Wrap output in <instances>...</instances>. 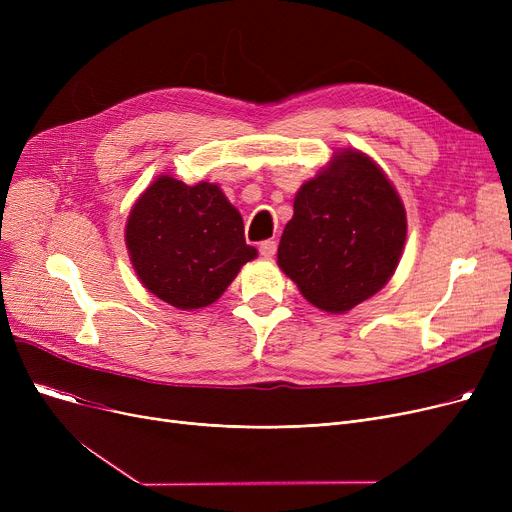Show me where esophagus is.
<instances>
[{"instance_id":"34e87169","label":"esophagus","mask_w":512,"mask_h":512,"mask_svg":"<svg viewBox=\"0 0 512 512\" xmlns=\"http://www.w3.org/2000/svg\"><path fill=\"white\" fill-rule=\"evenodd\" d=\"M276 249H278L276 240H261V242H259V253H261L263 257H267V259L276 255Z\"/></svg>"}]
</instances>
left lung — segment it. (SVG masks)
<instances>
[{"mask_svg":"<svg viewBox=\"0 0 512 512\" xmlns=\"http://www.w3.org/2000/svg\"><path fill=\"white\" fill-rule=\"evenodd\" d=\"M405 238V207L384 172L342 151L294 197L278 265L311 305L344 313L390 280Z\"/></svg>","mask_w":512,"mask_h":512,"instance_id":"1","label":"left lung"}]
</instances>
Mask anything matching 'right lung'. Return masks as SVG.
Here are the masks:
<instances>
[{"instance_id": "right-lung-1", "label": "right lung", "mask_w": 512, "mask_h": 512, "mask_svg": "<svg viewBox=\"0 0 512 512\" xmlns=\"http://www.w3.org/2000/svg\"><path fill=\"white\" fill-rule=\"evenodd\" d=\"M126 247L145 288L178 309L215 303L257 257L218 184L186 186L170 176L157 178L132 207Z\"/></svg>"}]
</instances>
